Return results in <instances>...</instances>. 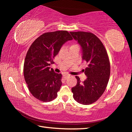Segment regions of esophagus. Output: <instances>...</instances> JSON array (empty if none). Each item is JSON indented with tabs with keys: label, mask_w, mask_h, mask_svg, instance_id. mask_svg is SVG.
<instances>
[{
	"label": "esophagus",
	"mask_w": 132,
	"mask_h": 132,
	"mask_svg": "<svg viewBox=\"0 0 132 132\" xmlns=\"http://www.w3.org/2000/svg\"><path fill=\"white\" fill-rule=\"evenodd\" d=\"M70 76V75H63V78L64 79H67Z\"/></svg>",
	"instance_id": "obj_1"
}]
</instances>
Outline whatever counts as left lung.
I'll return each instance as SVG.
<instances>
[{
    "instance_id": "8db88e82",
    "label": "left lung",
    "mask_w": 132,
    "mask_h": 132,
    "mask_svg": "<svg viewBox=\"0 0 132 132\" xmlns=\"http://www.w3.org/2000/svg\"><path fill=\"white\" fill-rule=\"evenodd\" d=\"M82 51V59L88 66L84 73L87 79L83 82L76 76V86L71 88L73 98L82 105L97 101L105 90L110 76V63L106 51L100 39L93 33L78 31L70 32Z\"/></svg>"
}]
</instances>
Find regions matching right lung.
I'll return each instance as SVG.
<instances>
[{"label":"right lung","instance_id":"right-lung-1","mask_svg":"<svg viewBox=\"0 0 132 132\" xmlns=\"http://www.w3.org/2000/svg\"><path fill=\"white\" fill-rule=\"evenodd\" d=\"M73 38L67 31L44 33L35 40L27 53L24 76L30 93L37 99L49 102L57 97L62 75L50 66L63 45Z\"/></svg>","mask_w":132,"mask_h":132}]
</instances>
